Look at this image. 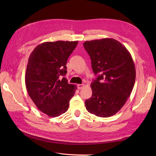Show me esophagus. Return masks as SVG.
<instances>
[{
  "label": "esophagus",
  "instance_id": "34e87169",
  "mask_svg": "<svg viewBox=\"0 0 156 156\" xmlns=\"http://www.w3.org/2000/svg\"><path fill=\"white\" fill-rule=\"evenodd\" d=\"M84 87V84H79L77 85V88L78 89H81Z\"/></svg>",
  "mask_w": 156,
  "mask_h": 156
}]
</instances>
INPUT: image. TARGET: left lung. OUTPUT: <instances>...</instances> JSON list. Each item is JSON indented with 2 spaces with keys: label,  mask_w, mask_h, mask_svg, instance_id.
<instances>
[{
  "label": "left lung",
  "mask_w": 156,
  "mask_h": 156,
  "mask_svg": "<svg viewBox=\"0 0 156 156\" xmlns=\"http://www.w3.org/2000/svg\"><path fill=\"white\" fill-rule=\"evenodd\" d=\"M97 78L91 83L92 96L85 101L87 110L100 117L115 115L124 105L136 77L129 52L112 38L86 41L83 44Z\"/></svg>",
  "instance_id": "left-lung-1"
}]
</instances>
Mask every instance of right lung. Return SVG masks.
<instances>
[{
  "label": "right lung",
  "mask_w": 156,
  "mask_h": 156,
  "mask_svg": "<svg viewBox=\"0 0 156 156\" xmlns=\"http://www.w3.org/2000/svg\"><path fill=\"white\" fill-rule=\"evenodd\" d=\"M77 44L78 41L44 42L29 56L25 74L28 94L37 108L50 117L68 111L77 90L63 77L67 73L68 58Z\"/></svg>",
  "instance_id": "add662e5"
}]
</instances>
